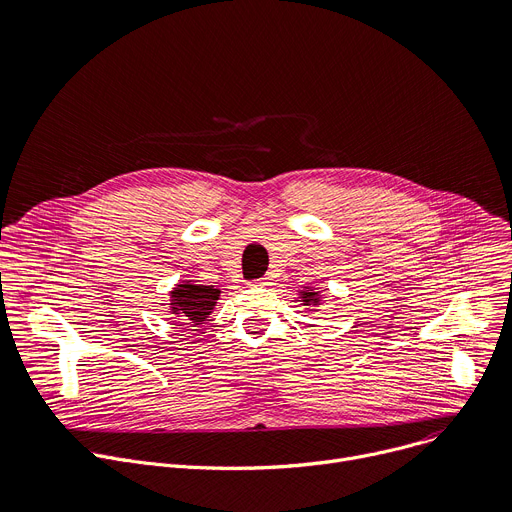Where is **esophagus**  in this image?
<instances>
[{
  "instance_id": "obj_1",
  "label": "esophagus",
  "mask_w": 512,
  "mask_h": 512,
  "mask_svg": "<svg viewBox=\"0 0 512 512\" xmlns=\"http://www.w3.org/2000/svg\"><path fill=\"white\" fill-rule=\"evenodd\" d=\"M271 276H265V278H261V280H255V282H251V286H255V288H265V286H271Z\"/></svg>"
}]
</instances>
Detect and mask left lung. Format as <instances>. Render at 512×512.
Segmentation results:
<instances>
[{"label": "left lung", "mask_w": 512, "mask_h": 512, "mask_svg": "<svg viewBox=\"0 0 512 512\" xmlns=\"http://www.w3.org/2000/svg\"><path fill=\"white\" fill-rule=\"evenodd\" d=\"M298 298H300V304L302 306H306V311H319V306H321V298H323V292L319 290V288H315V286H302L300 290H298Z\"/></svg>", "instance_id": "obj_1"}]
</instances>
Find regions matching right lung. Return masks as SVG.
Masks as SVG:
<instances>
[{"instance_id":"1","label":"right lung","mask_w":512,"mask_h":512,"mask_svg":"<svg viewBox=\"0 0 512 512\" xmlns=\"http://www.w3.org/2000/svg\"><path fill=\"white\" fill-rule=\"evenodd\" d=\"M168 300L170 315L183 317V321H191L193 325H201L214 313L220 300V288L183 280L168 292Z\"/></svg>"}]
</instances>
